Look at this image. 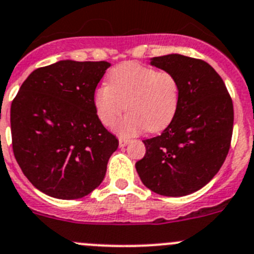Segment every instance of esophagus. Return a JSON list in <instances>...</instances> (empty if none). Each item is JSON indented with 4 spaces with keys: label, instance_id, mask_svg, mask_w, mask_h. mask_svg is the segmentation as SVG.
<instances>
[{
    "label": "esophagus",
    "instance_id": "1",
    "mask_svg": "<svg viewBox=\"0 0 254 254\" xmlns=\"http://www.w3.org/2000/svg\"><path fill=\"white\" fill-rule=\"evenodd\" d=\"M129 142H130L129 139H123V137H120V139H119V146L124 147V146H127Z\"/></svg>",
    "mask_w": 254,
    "mask_h": 254
}]
</instances>
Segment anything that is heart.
<instances>
[{"instance_id": "obj_1", "label": "heart", "mask_w": 254, "mask_h": 254, "mask_svg": "<svg viewBox=\"0 0 254 254\" xmlns=\"http://www.w3.org/2000/svg\"><path fill=\"white\" fill-rule=\"evenodd\" d=\"M179 102L180 85L174 74L139 63L115 67L108 75V84L98 87L93 97L95 112L105 127H114L125 109L129 110L117 129L122 136L166 127Z\"/></svg>"}]
</instances>
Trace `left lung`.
Returning a JSON list of instances; mask_svg holds the SVG:
<instances>
[{"label":"left lung","instance_id":"1","mask_svg":"<svg viewBox=\"0 0 254 254\" xmlns=\"http://www.w3.org/2000/svg\"><path fill=\"white\" fill-rule=\"evenodd\" d=\"M150 64L175 75L176 114L159 136L142 140L145 156L135 164L142 184L162 196L190 195L213 179L225 162L233 130V104L222 78L201 59L167 54Z\"/></svg>","mask_w":254,"mask_h":254}]
</instances>
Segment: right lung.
Instances as JSON below:
<instances>
[{
  "instance_id": "add662e5",
  "label": "right lung",
  "mask_w": 254,
  "mask_h": 254,
  "mask_svg": "<svg viewBox=\"0 0 254 254\" xmlns=\"http://www.w3.org/2000/svg\"><path fill=\"white\" fill-rule=\"evenodd\" d=\"M109 62L59 61L28 75L11 105L13 154L41 192L61 200L89 195L119 146L93 97Z\"/></svg>"
}]
</instances>
